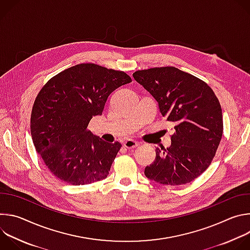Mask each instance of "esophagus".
<instances>
[{
    "label": "esophagus",
    "mask_w": 250,
    "mask_h": 250,
    "mask_svg": "<svg viewBox=\"0 0 250 250\" xmlns=\"http://www.w3.org/2000/svg\"><path fill=\"white\" fill-rule=\"evenodd\" d=\"M138 145H139L138 142H136V141H134V140H132V139H127L126 141L124 142V146L126 147V148H128V149L134 148V147H136Z\"/></svg>",
    "instance_id": "34e87169"
}]
</instances>
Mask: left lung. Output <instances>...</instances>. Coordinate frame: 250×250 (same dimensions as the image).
Masks as SVG:
<instances>
[{
  "instance_id": "1",
  "label": "left lung",
  "mask_w": 250,
  "mask_h": 250,
  "mask_svg": "<svg viewBox=\"0 0 250 250\" xmlns=\"http://www.w3.org/2000/svg\"><path fill=\"white\" fill-rule=\"evenodd\" d=\"M132 76L174 124L170 147L155 149L146 176L162 185L190 183L209 166L222 139L223 114L217 96L203 80L172 66L138 70Z\"/></svg>"
}]
</instances>
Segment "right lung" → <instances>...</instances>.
<instances>
[{
    "mask_svg": "<svg viewBox=\"0 0 250 250\" xmlns=\"http://www.w3.org/2000/svg\"><path fill=\"white\" fill-rule=\"evenodd\" d=\"M131 82L123 71L83 63L52 77L34 101L30 133L48 170L71 185L101 181L109 175L122 145L109 144L87 128L101 116L106 99Z\"/></svg>",
    "mask_w": 250,
    "mask_h": 250,
    "instance_id": "right-lung-1",
    "label": "right lung"
}]
</instances>
